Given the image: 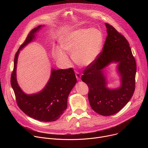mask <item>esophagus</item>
Masks as SVG:
<instances>
[{"label":"esophagus","mask_w":148,"mask_h":148,"mask_svg":"<svg viewBox=\"0 0 148 148\" xmlns=\"http://www.w3.org/2000/svg\"><path fill=\"white\" fill-rule=\"evenodd\" d=\"M75 76H76V78H77V80H80V79H81V74H80L79 73L76 72V73H75Z\"/></svg>","instance_id":"34e87169"}]
</instances>
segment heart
Wrapping results in <instances>:
<instances>
[{
	"label": "heart",
	"instance_id": "1",
	"mask_svg": "<svg viewBox=\"0 0 148 148\" xmlns=\"http://www.w3.org/2000/svg\"><path fill=\"white\" fill-rule=\"evenodd\" d=\"M103 42L101 32L95 28L79 29L72 30L61 39L60 46L53 51V56L57 62L65 67L69 66L70 60L64 51L71 54L77 64L88 66L99 56Z\"/></svg>",
	"mask_w": 148,
	"mask_h": 148
}]
</instances>
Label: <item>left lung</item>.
Wrapping results in <instances>:
<instances>
[{"label": "left lung", "mask_w": 148, "mask_h": 148, "mask_svg": "<svg viewBox=\"0 0 148 148\" xmlns=\"http://www.w3.org/2000/svg\"><path fill=\"white\" fill-rule=\"evenodd\" d=\"M108 36L102 51L84 70L81 80L89 88L88 100L92 109L103 116L114 115L121 111L131 99L135 88L136 65L129 43L111 25L105 23ZM112 63H117V72L120 86L107 87L104 69Z\"/></svg>", "instance_id": "8db88e82"}]
</instances>
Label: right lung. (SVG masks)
Listing matches in <instances>:
<instances>
[{"label": "right lung", "instance_id": "right-lung-1", "mask_svg": "<svg viewBox=\"0 0 148 148\" xmlns=\"http://www.w3.org/2000/svg\"><path fill=\"white\" fill-rule=\"evenodd\" d=\"M43 26L40 25L33 29L16 53L11 86L21 110L29 116L39 121L53 122L58 119L67 109L69 95L77 82L73 69H52L50 77L43 89L32 94H27L23 92L18 86L16 77L20 51L35 40L37 32Z\"/></svg>", "mask_w": 148, "mask_h": 148}]
</instances>
